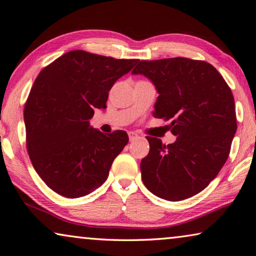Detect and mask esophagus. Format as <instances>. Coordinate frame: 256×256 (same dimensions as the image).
Here are the masks:
<instances>
[{"instance_id":"1","label":"esophagus","mask_w":256,"mask_h":256,"mask_svg":"<svg viewBox=\"0 0 256 256\" xmlns=\"http://www.w3.org/2000/svg\"><path fill=\"white\" fill-rule=\"evenodd\" d=\"M128 138H130V140H138L140 136H138V133H135V132H128Z\"/></svg>"}]
</instances>
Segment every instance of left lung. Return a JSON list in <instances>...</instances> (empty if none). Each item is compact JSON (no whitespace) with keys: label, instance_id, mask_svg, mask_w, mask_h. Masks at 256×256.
I'll list each match as a JSON object with an SVG mask.
<instances>
[{"label":"left lung","instance_id":"obj_1","mask_svg":"<svg viewBox=\"0 0 256 256\" xmlns=\"http://www.w3.org/2000/svg\"><path fill=\"white\" fill-rule=\"evenodd\" d=\"M155 86V118L172 120L177 138L164 145L148 136L150 153L140 162L152 194L180 201L204 190L228 160L236 132L231 89L212 64L176 57L143 60L133 69Z\"/></svg>","mask_w":256,"mask_h":256}]
</instances>
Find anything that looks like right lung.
Listing matches in <instances>:
<instances>
[{"instance_id":"1","label":"right lung","mask_w":256,"mask_h":256,"mask_svg":"<svg viewBox=\"0 0 256 256\" xmlns=\"http://www.w3.org/2000/svg\"><path fill=\"white\" fill-rule=\"evenodd\" d=\"M138 62L72 50L38 74L24 108L26 146L36 172L55 192L84 197L106 180L128 136L102 133L90 118Z\"/></svg>"}]
</instances>
